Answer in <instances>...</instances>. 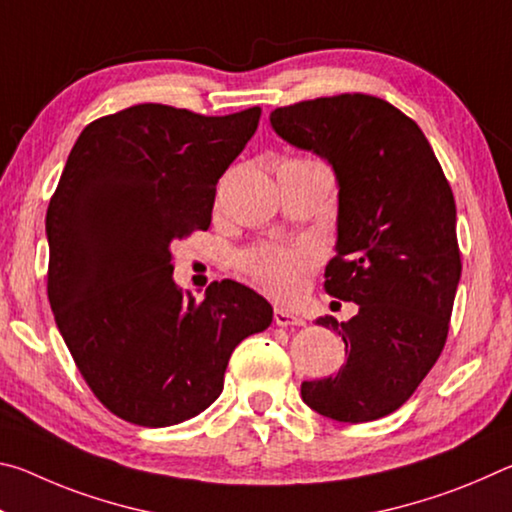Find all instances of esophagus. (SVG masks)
Instances as JSON below:
<instances>
[{
	"label": "esophagus",
	"mask_w": 512,
	"mask_h": 512,
	"mask_svg": "<svg viewBox=\"0 0 512 512\" xmlns=\"http://www.w3.org/2000/svg\"><path fill=\"white\" fill-rule=\"evenodd\" d=\"M273 320L275 325L280 327H289V325H305V318H300L296 314H291L289 309H282V307H275L273 311Z\"/></svg>",
	"instance_id": "obj_1"
}]
</instances>
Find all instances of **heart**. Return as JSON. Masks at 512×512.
Returning <instances> with one entry per match:
<instances>
[{"label": "heart", "mask_w": 512, "mask_h": 512, "mask_svg": "<svg viewBox=\"0 0 512 512\" xmlns=\"http://www.w3.org/2000/svg\"><path fill=\"white\" fill-rule=\"evenodd\" d=\"M307 248H262L246 257V271L273 296L289 298L296 293L300 273L309 264Z\"/></svg>", "instance_id": "b5f03b06"}]
</instances>
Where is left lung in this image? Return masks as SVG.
Here are the masks:
<instances>
[{
    "mask_svg": "<svg viewBox=\"0 0 512 512\" xmlns=\"http://www.w3.org/2000/svg\"><path fill=\"white\" fill-rule=\"evenodd\" d=\"M273 131L323 158L339 189L329 296L359 305L332 327L345 343L339 372L302 381L309 409L336 422H370L409 400L447 339L461 253L456 205L427 137L370 94L300 101L271 112Z\"/></svg>",
    "mask_w": 512,
    "mask_h": 512,
    "instance_id": "1",
    "label": "left lung"
}]
</instances>
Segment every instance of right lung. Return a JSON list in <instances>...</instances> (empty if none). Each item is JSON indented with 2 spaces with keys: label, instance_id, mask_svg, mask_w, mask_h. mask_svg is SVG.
<instances>
[{
  "label": "right lung",
  "instance_id": "right-lung-1",
  "mask_svg": "<svg viewBox=\"0 0 512 512\" xmlns=\"http://www.w3.org/2000/svg\"><path fill=\"white\" fill-rule=\"evenodd\" d=\"M262 108L205 117L140 103L83 128L47 210L49 305L83 379L108 409L171 427L223 391L230 354L273 307L246 284L203 302L173 280L171 244L212 221L216 183Z\"/></svg>",
  "mask_w": 512,
  "mask_h": 512
}]
</instances>
